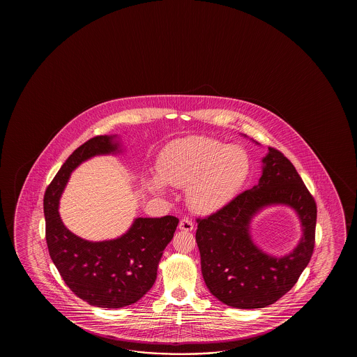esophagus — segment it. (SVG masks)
<instances>
[{
    "instance_id": "esophagus-1",
    "label": "esophagus",
    "mask_w": 357,
    "mask_h": 357,
    "mask_svg": "<svg viewBox=\"0 0 357 357\" xmlns=\"http://www.w3.org/2000/svg\"><path fill=\"white\" fill-rule=\"evenodd\" d=\"M178 228L182 229V231L189 232V231H192V229H194V223H192V220H189V218H183V220H180Z\"/></svg>"
}]
</instances>
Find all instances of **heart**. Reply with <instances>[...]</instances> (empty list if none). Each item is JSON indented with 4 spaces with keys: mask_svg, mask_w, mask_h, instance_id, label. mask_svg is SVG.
<instances>
[{
    "mask_svg": "<svg viewBox=\"0 0 357 357\" xmlns=\"http://www.w3.org/2000/svg\"><path fill=\"white\" fill-rule=\"evenodd\" d=\"M162 181L185 189L191 208L202 214L222 209L236 197L250 174L248 153L238 145H225L208 137H189L171 145L158 163ZM146 188L163 194L165 185L157 177L148 178Z\"/></svg>",
    "mask_w": 357,
    "mask_h": 357,
    "instance_id": "obj_1",
    "label": "heart"
}]
</instances>
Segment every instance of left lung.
Listing matches in <instances>:
<instances>
[{
	"label": "left lung",
	"instance_id": "left-lung-1",
	"mask_svg": "<svg viewBox=\"0 0 357 357\" xmlns=\"http://www.w3.org/2000/svg\"><path fill=\"white\" fill-rule=\"evenodd\" d=\"M268 149L257 186L197 220L205 284L213 296L237 309L266 307L286 295L309 264L315 245L317 203L289 158L275 148ZM272 204L294 207L303 226L297 249L282 259L258 250L248 234L252 215Z\"/></svg>",
	"mask_w": 357,
	"mask_h": 357
}]
</instances>
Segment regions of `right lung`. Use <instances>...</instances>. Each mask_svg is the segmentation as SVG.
<instances>
[{
    "label": "right lung",
    "mask_w": 357,
    "mask_h": 357,
    "mask_svg": "<svg viewBox=\"0 0 357 357\" xmlns=\"http://www.w3.org/2000/svg\"><path fill=\"white\" fill-rule=\"evenodd\" d=\"M114 137L99 135L80 145L48 185L43 209L50 257L63 282L84 301L107 309L137 303L152 289L163 250L178 218H137L116 240L91 243L70 232L59 215V200L70 174L93 155L117 152Z\"/></svg>",
    "instance_id": "add662e5"
}]
</instances>
